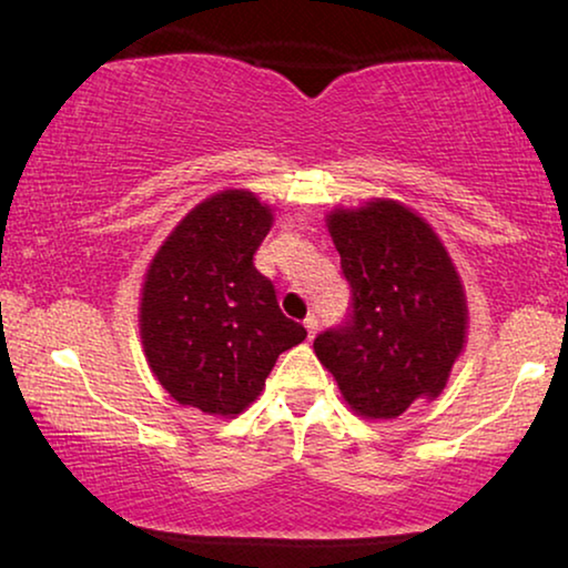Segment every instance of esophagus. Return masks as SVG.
I'll use <instances>...</instances> for the list:
<instances>
[{"mask_svg":"<svg viewBox=\"0 0 568 568\" xmlns=\"http://www.w3.org/2000/svg\"><path fill=\"white\" fill-rule=\"evenodd\" d=\"M304 331H307V338L312 341L317 335V317L310 315L307 320H304Z\"/></svg>","mask_w":568,"mask_h":568,"instance_id":"obj_1","label":"esophagus"}]
</instances>
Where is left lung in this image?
Returning a JSON list of instances; mask_svg holds the SVG:
<instances>
[{
    "instance_id": "8db88e82",
    "label": "left lung",
    "mask_w": 568,
    "mask_h": 568,
    "mask_svg": "<svg viewBox=\"0 0 568 568\" xmlns=\"http://www.w3.org/2000/svg\"><path fill=\"white\" fill-rule=\"evenodd\" d=\"M325 223L353 307L312 348L353 413L392 420L446 389L468 327L462 276L435 230L402 202L335 207Z\"/></svg>"
}]
</instances>
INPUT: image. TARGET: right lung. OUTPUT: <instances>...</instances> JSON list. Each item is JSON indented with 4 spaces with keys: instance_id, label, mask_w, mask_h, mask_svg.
<instances>
[{
    "instance_id": "add662e5",
    "label": "right lung",
    "mask_w": 568,
    "mask_h": 568,
    "mask_svg": "<svg viewBox=\"0 0 568 568\" xmlns=\"http://www.w3.org/2000/svg\"><path fill=\"white\" fill-rule=\"evenodd\" d=\"M271 225L256 194L225 189L189 210L148 266L138 307L145 361L179 405L241 415L278 353L307 338L253 266Z\"/></svg>"
}]
</instances>
